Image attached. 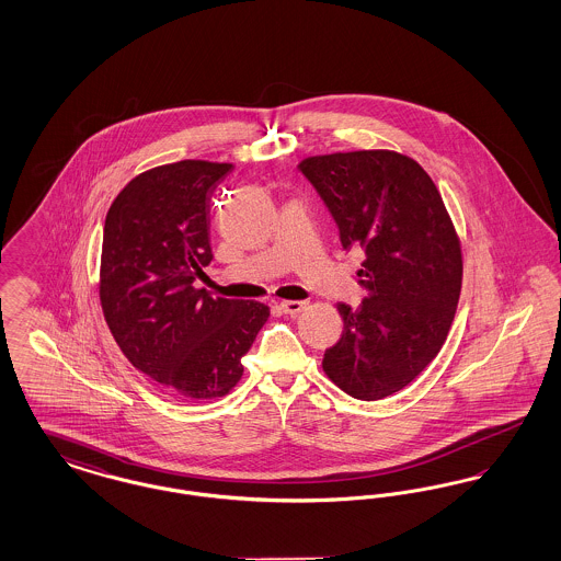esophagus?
<instances>
[{"label":"esophagus","instance_id":"obj_1","mask_svg":"<svg viewBox=\"0 0 561 561\" xmlns=\"http://www.w3.org/2000/svg\"><path fill=\"white\" fill-rule=\"evenodd\" d=\"M279 309H282L284 313H288V316H296V313H300V311L307 309V302H305V300H284V302L279 305Z\"/></svg>","mask_w":561,"mask_h":561}]
</instances>
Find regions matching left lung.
I'll return each mask as SVG.
<instances>
[{"label":"left lung","instance_id":"left-lung-1","mask_svg":"<svg viewBox=\"0 0 561 561\" xmlns=\"http://www.w3.org/2000/svg\"><path fill=\"white\" fill-rule=\"evenodd\" d=\"M332 214L345 250L366 259L357 309L339 305L343 336L325 374L355 400H382L412 382L453 325L462 259L453 220L427 172L393 151H353L298 165Z\"/></svg>","mask_w":561,"mask_h":561}]
</instances>
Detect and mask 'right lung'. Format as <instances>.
<instances>
[{"label": "right lung", "mask_w": 561, "mask_h": 561, "mask_svg": "<svg viewBox=\"0 0 561 561\" xmlns=\"http://www.w3.org/2000/svg\"><path fill=\"white\" fill-rule=\"evenodd\" d=\"M231 163L185 160L142 172L108 208L101 302L128 362L185 400L227 396L268 318L256 300L195 288L213 261L210 195Z\"/></svg>", "instance_id": "1"}]
</instances>
